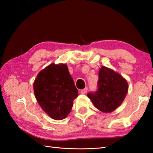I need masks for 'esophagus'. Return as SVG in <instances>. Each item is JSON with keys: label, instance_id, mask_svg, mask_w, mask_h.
<instances>
[{"label": "esophagus", "instance_id": "1", "mask_svg": "<svg viewBox=\"0 0 153 153\" xmlns=\"http://www.w3.org/2000/svg\"><path fill=\"white\" fill-rule=\"evenodd\" d=\"M87 92V87H85V89L81 90V93L82 94H85Z\"/></svg>", "mask_w": 153, "mask_h": 153}]
</instances>
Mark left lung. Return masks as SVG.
Here are the masks:
<instances>
[{"instance_id": "obj_1", "label": "left lung", "mask_w": 153, "mask_h": 153, "mask_svg": "<svg viewBox=\"0 0 153 153\" xmlns=\"http://www.w3.org/2000/svg\"><path fill=\"white\" fill-rule=\"evenodd\" d=\"M128 91L126 79L110 68L102 66L99 72L98 89L95 93H89L87 97L100 111L110 113L120 106Z\"/></svg>"}]
</instances>
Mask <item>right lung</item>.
<instances>
[{
  "instance_id": "add662e5",
  "label": "right lung",
  "mask_w": 153,
  "mask_h": 153,
  "mask_svg": "<svg viewBox=\"0 0 153 153\" xmlns=\"http://www.w3.org/2000/svg\"><path fill=\"white\" fill-rule=\"evenodd\" d=\"M38 103L51 118L61 120L69 114L78 96L66 64L48 65L38 74L33 83Z\"/></svg>"
}]
</instances>
